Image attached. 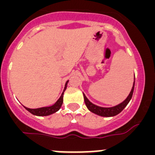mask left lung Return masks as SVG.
I'll return each instance as SVG.
<instances>
[{
  "label": "left lung",
  "instance_id": "1",
  "mask_svg": "<svg viewBox=\"0 0 155 155\" xmlns=\"http://www.w3.org/2000/svg\"><path fill=\"white\" fill-rule=\"evenodd\" d=\"M134 84H135V81H134V85H133V87H132V89H131L130 93L129 94L127 98H126L124 102H122V103L119 104V105H116V106H113V107H110V108L100 107V106H98V105H95L93 103H91L89 100L87 99V97L85 96V94H84V102H85L86 106H87V108L88 109V110L91 111V113L98 115V116H105V117H109V116H116V115L121 113L122 111L124 110V108L127 106V104L129 103V102L130 101L131 98H132L133 96V93H134Z\"/></svg>",
  "mask_w": 155,
  "mask_h": 155
}]
</instances>
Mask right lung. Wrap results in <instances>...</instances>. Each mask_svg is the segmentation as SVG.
<instances>
[{
  "instance_id": "1",
  "label": "right lung",
  "mask_w": 155,
  "mask_h": 155,
  "mask_svg": "<svg viewBox=\"0 0 155 155\" xmlns=\"http://www.w3.org/2000/svg\"><path fill=\"white\" fill-rule=\"evenodd\" d=\"M68 82H66L65 84V87H64V90L63 91L62 94H61V96L60 97L58 100H57L56 103L54 105H51V106H48V107H42V108H39V109H29V108H26L24 107L27 109V110L31 113V114L35 115V116H49V115H51L53 113H56L59 109H61V105L63 104V97H64V91L67 88V84H68Z\"/></svg>"
}]
</instances>
